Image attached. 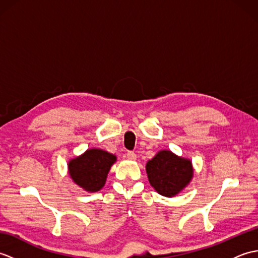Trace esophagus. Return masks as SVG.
<instances>
[{"mask_svg":"<svg viewBox=\"0 0 258 258\" xmlns=\"http://www.w3.org/2000/svg\"><path fill=\"white\" fill-rule=\"evenodd\" d=\"M126 157H127L130 161H135L136 158H138V156H136V154H135L134 152H127V154H126Z\"/></svg>","mask_w":258,"mask_h":258,"instance_id":"34e87169","label":"esophagus"}]
</instances>
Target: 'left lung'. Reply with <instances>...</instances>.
I'll return each mask as SVG.
<instances>
[{
	"mask_svg": "<svg viewBox=\"0 0 258 258\" xmlns=\"http://www.w3.org/2000/svg\"><path fill=\"white\" fill-rule=\"evenodd\" d=\"M149 182L158 194L173 197L180 193L194 176L191 161L162 150L146 163Z\"/></svg>",
	"mask_w": 258,
	"mask_h": 258,
	"instance_id": "obj_1",
	"label": "left lung"
}]
</instances>
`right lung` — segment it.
Here are the masks:
<instances>
[{
  "instance_id": "right-lung-1",
  "label": "right lung",
  "mask_w": 258,
  "mask_h": 258,
  "mask_svg": "<svg viewBox=\"0 0 258 258\" xmlns=\"http://www.w3.org/2000/svg\"><path fill=\"white\" fill-rule=\"evenodd\" d=\"M116 160V156L104 150H86L83 154L70 160L69 175L81 188L95 193L105 185L107 174Z\"/></svg>"
}]
</instances>
